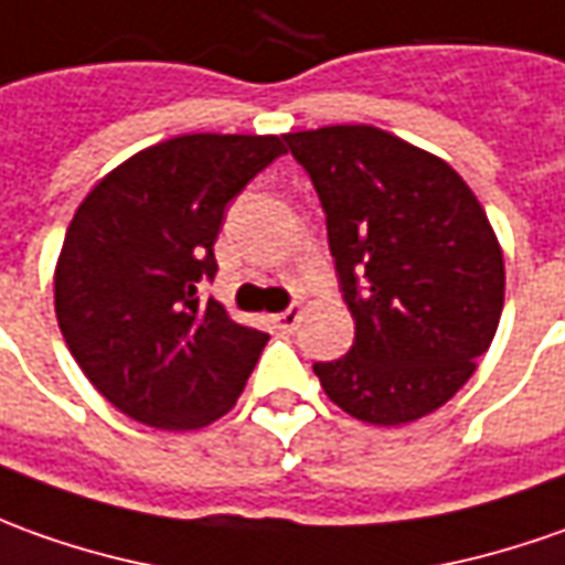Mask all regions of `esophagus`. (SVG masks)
Returning a JSON list of instances; mask_svg holds the SVG:
<instances>
[{"mask_svg": "<svg viewBox=\"0 0 565 565\" xmlns=\"http://www.w3.org/2000/svg\"><path fill=\"white\" fill-rule=\"evenodd\" d=\"M299 318H302L299 306H290V309H284V312L275 315V324H278L281 331H294V328L299 324Z\"/></svg>", "mask_w": 565, "mask_h": 565, "instance_id": "obj_1", "label": "esophagus"}]
</instances>
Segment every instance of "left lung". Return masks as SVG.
<instances>
[{
  "label": "left lung",
  "mask_w": 565,
  "mask_h": 565,
  "mask_svg": "<svg viewBox=\"0 0 565 565\" xmlns=\"http://www.w3.org/2000/svg\"><path fill=\"white\" fill-rule=\"evenodd\" d=\"M328 216L355 343L315 374L355 420L398 427L443 408L492 347L504 253L470 185L377 126L284 136Z\"/></svg>",
  "instance_id": "obj_1"
}]
</instances>
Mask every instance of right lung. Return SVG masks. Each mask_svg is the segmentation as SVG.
<instances>
[{
    "instance_id": "right-lung-1",
    "label": "right lung",
    "mask_w": 565,
    "mask_h": 565,
    "mask_svg": "<svg viewBox=\"0 0 565 565\" xmlns=\"http://www.w3.org/2000/svg\"><path fill=\"white\" fill-rule=\"evenodd\" d=\"M284 153L278 136L194 132L122 160L76 206L55 266L67 349L114 408L153 429H201L244 393L268 333L198 284L216 275L225 206Z\"/></svg>"
}]
</instances>
